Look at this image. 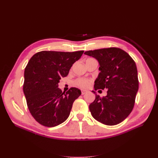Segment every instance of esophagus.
I'll list each match as a JSON object with an SVG mask.
<instances>
[{
	"label": "esophagus",
	"instance_id": "34e87169",
	"mask_svg": "<svg viewBox=\"0 0 158 158\" xmlns=\"http://www.w3.org/2000/svg\"><path fill=\"white\" fill-rule=\"evenodd\" d=\"M87 92V91L86 90H84V89H82V90H81V94H82V95H84V94H85V93Z\"/></svg>",
	"mask_w": 158,
	"mask_h": 158
}]
</instances>
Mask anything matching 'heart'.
<instances>
[{
  "instance_id": "heart-1",
  "label": "heart",
  "mask_w": 158,
  "mask_h": 158,
  "mask_svg": "<svg viewBox=\"0 0 158 158\" xmlns=\"http://www.w3.org/2000/svg\"><path fill=\"white\" fill-rule=\"evenodd\" d=\"M74 84L76 86H78L80 88H87L89 86V85L91 84V80L85 78H78L74 80Z\"/></svg>"
}]
</instances>
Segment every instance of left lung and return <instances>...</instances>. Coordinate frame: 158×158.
Segmentation results:
<instances>
[{
  "instance_id": "obj_1",
  "label": "left lung",
  "mask_w": 158,
  "mask_h": 158,
  "mask_svg": "<svg viewBox=\"0 0 158 158\" xmlns=\"http://www.w3.org/2000/svg\"><path fill=\"white\" fill-rule=\"evenodd\" d=\"M99 63L100 73L94 88L107 89V95L95 99L89 106L93 117L106 125L121 123L132 111L138 89V78L135 60L127 52L117 47L88 51ZM102 91V90H99Z\"/></svg>"
}]
</instances>
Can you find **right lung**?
Masks as SVG:
<instances>
[{
  "label": "right lung",
  "mask_w": 158,
  "mask_h": 158,
  "mask_svg": "<svg viewBox=\"0 0 158 158\" xmlns=\"http://www.w3.org/2000/svg\"><path fill=\"white\" fill-rule=\"evenodd\" d=\"M83 52L43 51L35 53L28 62L23 90L30 113L41 125L53 127L69 117L81 91L70 88L63 93L58 84Z\"/></svg>",
  "instance_id": "obj_1"
}]
</instances>
